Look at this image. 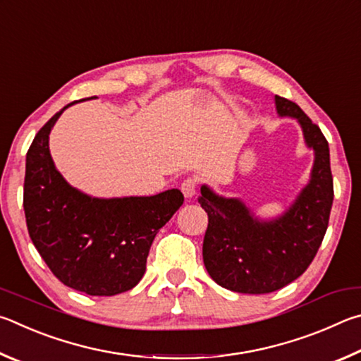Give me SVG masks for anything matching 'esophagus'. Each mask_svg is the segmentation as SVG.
Here are the masks:
<instances>
[{"mask_svg":"<svg viewBox=\"0 0 361 361\" xmlns=\"http://www.w3.org/2000/svg\"><path fill=\"white\" fill-rule=\"evenodd\" d=\"M180 190L184 193L185 198H193L197 193V180L195 179H185L180 184Z\"/></svg>","mask_w":361,"mask_h":361,"instance_id":"34e87169","label":"esophagus"}]
</instances>
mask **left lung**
<instances>
[{"instance_id":"left-lung-1","label":"left lung","mask_w":361,"mask_h":361,"mask_svg":"<svg viewBox=\"0 0 361 361\" xmlns=\"http://www.w3.org/2000/svg\"><path fill=\"white\" fill-rule=\"evenodd\" d=\"M277 116L300 125L314 163L307 184L282 214L257 216L241 198L201 185L198 203L207 212L203 260L220 287L239 293H271L305 273L324 241L333 204L330 149L317 125L298 104L274 97Z\"/></svg>"}]
</instances>
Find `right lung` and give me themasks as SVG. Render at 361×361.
<instances>
[{
	"label": "right lung",
	"instance_id": "right-lung-1",
	"mask_svg": "<svg viewBox=\"0 0 361 361\" xmlns=\"http://www.w3.org/2000/svg\"><path fill=\"white\" fill-rule=\"evenodd\" d=\"M74 103L56 112L30 145L25 217L31 241L59 281L82 293L112 296L142 279L150 245L184 195L171 188L152 197L98 198L69 184L50 155L49 136Z\"/></svg>",
	"mask_w": 361,
	"mask_h": 361
}]
</instances>
